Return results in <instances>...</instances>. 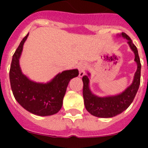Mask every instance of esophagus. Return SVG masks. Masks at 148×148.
<instances>
[{
  "label": "esophagus",
  "mask_w": 148,
  "mask_h": 148,
  "mask_svg": "<svg viewBox=\"0 0 148 148\" xmlns=\"http://www.w3.org/2000/svg\"><path fill=\"white\" fill-rule=\"evenodd\" d=\"M86 68H87V64L86 63H80L78 65V69L79 70V77H83L84 75Z\"/></svg>",
  "instance_id": "1"
}]
</instances>
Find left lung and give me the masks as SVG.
I'll list each match as a JSON object with an SVG mask.
<instances>
[{
  "label": "left lung",
  "instance_id": "8db88e82",
  "mask_svg": "<svg viewBox=\"0 0 148 148\" xmlns=\"http://www.w3.org/2000/svg\"><path fill=\"white\" fill-rule=\"evenodd\" d=\"M117 37H122L127 40V44L135 55L134 61L137 64V69L134 74L133 82L123 92L115 95H108L100 97L92 92L90 88V73L84 75L83 97L85 108L91 115L99 118H111L120 114L127 109L133 102L140 84L141 63L137 48L130 38L125 32L117 35Z\"/></svg>",
  "mask_w": 148,
  "mask_h": 148
}]
</instances>
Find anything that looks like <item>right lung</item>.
<instances>
[{"label":"right lung","mask_w":148,"mask_h":148,"mask_svg":"<svg viewBox=\"0 0 148 148\" xmlns=\"http://www.w3.org/2000/svg\"><path fill=\"white\" fill-rule=\"evenodd\" d=\"M29 32L15 52L10 70L12 93L18 104L29 113L39 116H52L61 110L68 84L78 75L77 69L58 73L46 83L35 82L22 73L20 58Z\"/></svg>","instance_id":"add662e5"}]
</instances>
